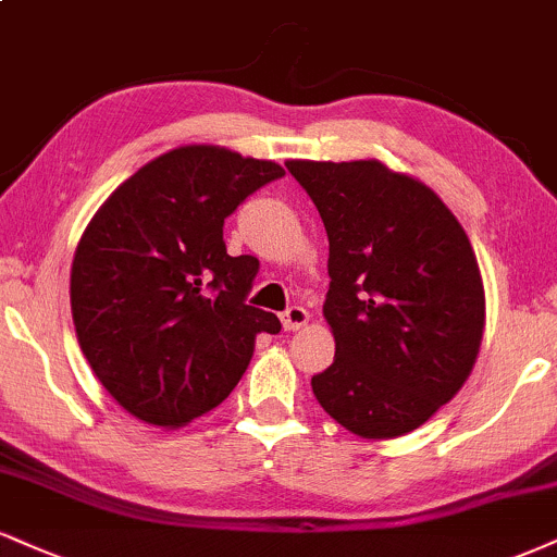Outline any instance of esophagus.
<instances>
[{"label": "esophagus", "mask_w": 557, "mask_h": 557, "mask_svg": "<svg viewBox=\"0 0 557 557\" xmlns=\"http://www.w3.org/2000/svg\"><path fill=\"white\" fill-rule=\"evenodd\" d=\"M306 324H308V311H306V308L293 306V308H287V311L283 313L285 332H298V330H304Z\"/></svg>", "instance_id": "obj_1"}]
</instances>
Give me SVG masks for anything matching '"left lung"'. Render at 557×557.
Segmentation results:
<instances>
[{
  "instance_id": "8db88e82",
  "label": "left lung",
  "mask_w": 557,
  "mask_h": 557,
  "mask_svg": "<svg viewBox=\"0 0 557 557\" xmlns=\"http://www.w3.org/2000/svg\"><path fill=\"white\" fill-rule=\"evenodd\" d=\"M324 220L334 363L313 397L368 441L431 420L470 379L485 287L465 227L423 181L376 158L287 160Z\"/></svg>"
}]
</instances>
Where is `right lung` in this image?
Segmentation results:
<instances>
[{
  "label": "right lung",
  "mask_w": 557,
  "mask_h": 557,
  "mask_svg": "<svg viewBox=\"0 0 557 557\" xmlns=\"http://www.w3.org/2000/svg\"><path fill=\"white\" fill-rule=\"evenodd\" d=\"M285 176L274 160L184 145L143 165L98 207L72 259L77 343L106 392L158 428L218 407L280 319L246 306L259 261L225 251L223 223Z\"/></svg>",
  "instance_id": "1"
}]
</instances>
